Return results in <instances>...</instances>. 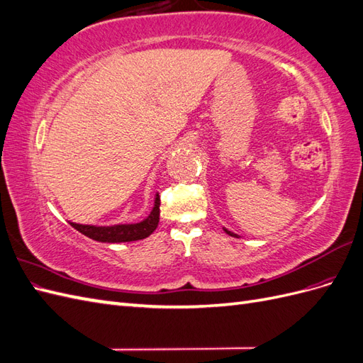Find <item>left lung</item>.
<instances>
[{"label":"left lung","instance_id":"1","mask_svg":"<svg viewBox=\"0 0 363 363\" xmlns=\"http://www.w3.org/2000/svg\"><path fill=\"white\" fill-rule=\"evenodd\" d=\"M224 232H225V233H227V235H230V236H233V238H239V236H238V235H235V233H233V232H230V230H227V228H224Z\"/></svg>","mask_w":363,"mask_h":363}]
</instances>
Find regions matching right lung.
<instances>
[{
    "mask_svg": "<svg viewBox=\"0 0 363 363\" xmlns=\"http://www.w3.org/2000/svg\"><path fill=\"white\" fill-rule=\"evenodd\" d=\"M160 196L156 194L155 196V206L150 215L142 219L140 223L135 224H115V225H89V224H69L79 230V232L87 238H91L98 242H131V240H139L148 238L159 225V216H160Z\"/></svg>",
    "mask_w": 363,
    "mask_h": 363,
    "instance_id": "add662e5",
    "label": "right lung"
}]
</instances>
